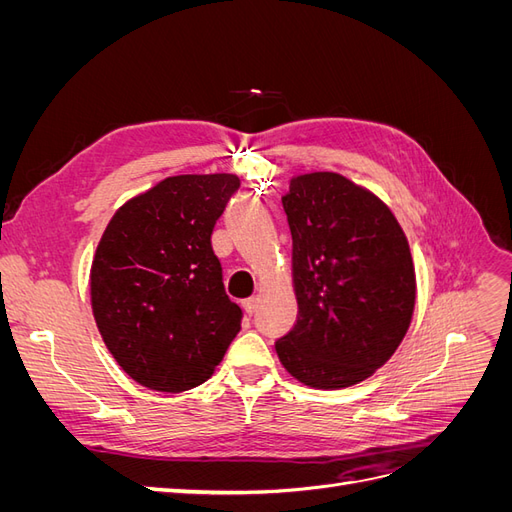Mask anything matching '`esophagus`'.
Listing matches in <instances>:
<instances>
[{"mask_svg":"<svg viewBox=\"0 0 512 512\" xmlns=\"http://www.w3.org/2000/svg\"><path fill=\"white\" fill-rule=\"evenodd\" d=\"M258 303H260V299L258 297H250V299H245L243 301V309L247 314H254L256 312V307H258Z\"/></svg>","mask_w":512,"mask_h":512,"instance_id":"obj_1","label":"esophagus"}]
</instances>
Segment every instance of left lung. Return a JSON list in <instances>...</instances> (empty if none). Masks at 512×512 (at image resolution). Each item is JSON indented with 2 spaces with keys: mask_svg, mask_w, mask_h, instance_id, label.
<instances>
[{
  "mask_svg": "<svg viewBox=\"0 0 512 512\" xmlns=\"http://www.w3.org/2000/svg\"><path fill=\"white\" fill-rule=\"evenodd\" d=\"M282 205L299 316L277 356L312 389H346L389 361L410 327L408 239L376 194L337 173L292 177Z\"/></svg>",
  "mask_w": 512,
  "mask_h": 512,
  "instance_id": "8db88e82",
  "label": "left lung"
}]
</instances>
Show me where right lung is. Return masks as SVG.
Returning <instances> with one entry per match:
<instances>
[{"instance_id":"add662e5","label":"right lung","mask_w":512,"mask_h":512,"mask_svg":"<svg viewBox=\"0 0 512 512\" xmlns=\"http://www.w3.org/2000/svg\"><path fill=\"white\" fill-rule=\"evenodd\" d=\"M239 177L177 175L130 198L91 262V309L119 367L151 391L213 376L243 312L228 299L211 232Z\"/></svg>"}]
</instances>
